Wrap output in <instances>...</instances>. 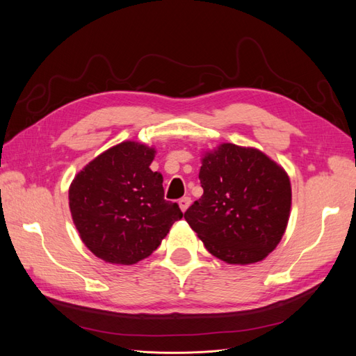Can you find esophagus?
I'll return each instance as SVG.
<instances>
[{
	"instance_id": "obj_1",
	"label": "esophagus",
	"mask_w": 356,
	"mask_h": 356,
	"mask_svg": "<svg viewBox=\"0 0 356 356\" xmlns=\"http://www.w3.org/2000/svg\"><path fill=\"white\" fill-rule=\"evenodd\" d=\"M190 203H191V199L190 197H182V199H179V202H178V204H179V208H181V211L182 212H186L187 211V208L190 207Z\"/></svg>"
}]
</instances>
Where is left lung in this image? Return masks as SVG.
I'll use <instances>...</instances> for the list:
<instances>
[{
  "label": "left lung",
  "mask_w": 356,
  "mask_h": 356,
  "mask_svg": "<svg viewBox=\"0 0 356 356\" xmlns=\"http://www.w3.org/2000/svg\"><path fill=\"white\" fill-rule=\"evenodd\" d=\"M203 195L184 218L204 248L229 264H251L270 254L291 209L286 172L257 148L221 144L204 154Z\"/></svg>",
  "instance_id": "1"
}]
</instances>
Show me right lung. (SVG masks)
Returning a JSON list of instances; mask_svg holds the SVG:
<instances>
[{
  "instance_id": "obj_1",
  "label": "right lung",
  "mask_w": 356,
  "mask_h": 356,
  "mask_svg": "<svg viewBox=\"0 0 356 356\" xmlns=\"http://www.w3.org/2000/svg\"><path fill=\"white\" fill-rule=\"evenodd\" d=\"M154 148L126 141L93 159L70 187V209L84 245L106 263L135 264L152 255L175 221L163 177L149 165Z\"/></svg>"
}]
</instances>
